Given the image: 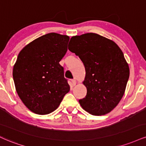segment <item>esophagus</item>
Returning a JSON list of instances; mask_svg holds the SVG:
<instances>
[{
    "mask_svg": "<svg viewBox=\"0 0 146 146\" xmlns=\"http://www.w3.org/2000/svg\"><path fill=\"white\" fill-rule=\"evenodd\" d=\"M71 82H72V84H73V86L76 85L77 82H76V80H71Z\"/></svg>",
    "mask_w": 146,
    "mask_h": 146,
    "instance_id": "34e87169",
    "label": "esophagus"
}]
</instances>
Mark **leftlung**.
Segmentation results:
<instances>
[{
  "instance_id": "1",
  "label": "left lung",
  "mask_w": 146,
  "mask_h": 146,
  "mask_svg": "<svg viewBox=\"0 0 146 146\" xmlns=\"http://www.w3.org/2000/svg\"><path fill=\"white\" fill-rule=\"evenodd\" d=\"M68 49L84 63L85 98L82 108L94 115L110 113L123 96L129 78V67L115 42L96 33L72 36Z\"/></svg>"
}]
</instances>
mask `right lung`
I'll return each instance as SVG.
<instances>
[{
    "instance_id": "1",
    "label": "right lung",
    "mask_w": 146,
    "mask_h": 146,
    "mask_svg": "<svg viewBox=\"0 0 146 146\" xmlns=\"http://www.w3.org/2000/svg\"><path fill=\"white\" fill-rule=\"evenodd\" d=\"M69 37L55 33L40 36L18 54L13 69L15 89L24 105L39 115L58 108L70 86L59 62Z\"/></svg>"
}]
</instances>
